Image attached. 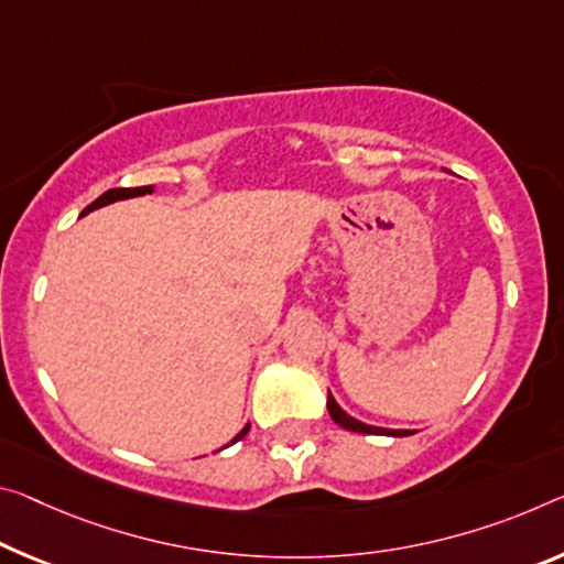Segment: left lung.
Segmentation results:
<instances>
[{"instance_id": "1", "label": "left lung", "mask_w": 564, "mask_h": 564, "mask_svg": "<svg viewBox=\"0 0 564 564\" xmlns=\"http://www.w3.org/2000/svg\"><path fill=\"white\" fill-rule=\"evenodd\" d=\"M326 409H328L330 419H334V422H336L338 426L348 429V432H359V434H383V436H409V434H414V432H409V429H383V426H371V424H364V422H359V419H354L351 414H346V411H344L341 406H338V401L334 399V394H330V391H328Z\"/></svg>"}]
</instances>
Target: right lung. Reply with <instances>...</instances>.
Returning a JSON list of instances; mask_svg holds the SVG:
<instances>
[{
	"label": "right lung",
	"mask_w": 564,
	"mask_h": 564,
	"mask_svg": "<svg viewBox=\"0 0 564 564\" xmlns=\"http://www.w3.org/2000/svg\"><path fill=\"white\" fill-rule=\"evenodd\" d=\"M155 191V185H142V187H112V191H107V193H102L100 198L97 200H93L87 205V208L79 213V218L83 216H87V213H93V210H97V208H102V205H110V203H115V200H128V198H140V195H148V193H153ZM248 429H250V424H246L243 429H240V432L234 436V440H230L226 446H230V444H236L238 440H243V436L248 434Z\"/></svg>",
	"instance_id": "1"
}]
</instances>
